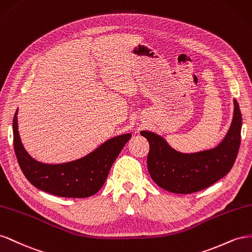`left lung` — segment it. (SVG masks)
Returning a JSON list of instances; mask_svg holds the SVG:
<instances>
[{
  "instance_id": "obj_1",
  "label": "left lung",
  "mask_w": 252,
  "mask_h": 252,
  "mask_svg": "<svg viewBox=\"0 0 252 252\" xmlns=\"http://www.w3.org/2000/svg\"><path fill=\"white\" fill-rule=\"evenodd\" d=\"M231 126L220 143L210 150L182 153L172 148L163 137L141 131L149 141L148 171L155 184L172 193L189 194L204 190L229 173L241 145L242 114L236 100Z\"/></svg>"
}]
</instances>
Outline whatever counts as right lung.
I'll return each mask as SVG.
<instances>
[{
	"label": "right lung",
	"mask_w": 252,
	"mask_h": 252,
	"mask_svg": "<svg viewBox=\"0 0 252 252\" xmlns=\"http://www.w3.org/2000/svg\"><path fill=\"white\" fill-rule=\"evenodd\" d=\"M18 110L12 121L13 148L19 166L32 186L39 190L60 197L83 198L96 194L122 148L131 139L126 133L103 142L84 157L64 163H43L26 152L18 131Z\"/></svg>",
	"instance_id": "add662e5"
}]
</instances>
